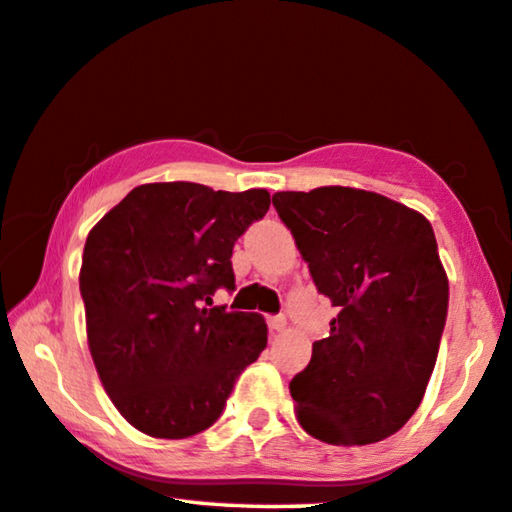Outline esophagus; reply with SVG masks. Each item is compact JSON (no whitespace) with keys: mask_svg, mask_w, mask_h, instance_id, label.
Here are the masks:
<instances>
[{"mask_svg":"<svg viewBox=\"0 0 512 512\" xmlns=\"http://www.w3.org/2000/svg\"><path fill=\"white\" fill-rule=\"evenodd\" d=\"M287 326V319L285 314H275V316H269V328L271 332H282Z\"/></svg>","mask_w":512,"mask_h":512,"instance_id":"esophagus-1","label":"esophagus"}]
</instances>
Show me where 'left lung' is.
Returning a JSON list of instances; mask_svg holds the SVG:
<instances>
[{
    "instance_id": "8db88e82",
    "label": "left lung",
    "mask_w": 512,
    "mask_h": 512,
    "mask_svg": "<svg viewBox=\"0 0 512 512\" xmlns=\"http://www.w3.org/2000/svg\"><path fill=\"white\" fill-rule=\"evenodd\" d=\"M273 207L319 294L339 314L289 392L300 426L328 444H373L424 399L449 310L431 223L371 191H280Z\"/></svg>"
}]
</instances>
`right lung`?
<instances>
[{
    "label": "right lung",
    "instance_id": "add662e5",
    "mask_svg": "<svg viewBox=\"0 0 512 512\" xmlns=\"http://www.w3.org/2000/svg\"><path fill=\"white\" fill-rule=\"evenodd\" d=\"M269 205L264 189L143 184L88 234L79 273L88 348L113 405L141 433L205 431L266 348L262 316L212 307V296L234 289V241Z\"/></svg>",
    "mask_w": 512,
    "mask_h": 512
}]
</instances>
